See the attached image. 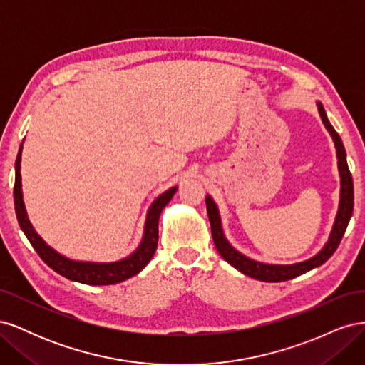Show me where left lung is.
I'll list each match as a JSON object with an SVG mask.
<instances>
[{
	"mask_svg": "<svg viewBox=\"0 0 365 365\" xmlns=\"http://www.w3.org/2000/svg\"><path fill=\"white\" fill-rule=\"evenodd\" d=\"M318 111L319 115H322L323 123L326 129L330 132V135L334 138L335 148H336V157H338V169L341 175V201H339V208H338V215L334 224V230L330 233L329 242L326 247L319 251L317 256L312 259L304 260L302 263H295V264H267V263H260V262H254L248 257H245L244 254H240L236 251L233 247H231L227 239L224 237L222 233V227H220V217L217 207L213 202V200L210 196L205 197V204H207V213L210 219V225H212V236L213 242L216 245L217 252L222 256L230 264H233L236 269H239L242 274L250 275L252 279H257L262 282H286L298 277L307 271H311L319 264H323L326 260L330 259V256L336 251L339 242L346 233V228L349 225V220L353 213V181H351V173L349 170L347 160H346V149L342 146V141L338 135V132L334 129V126L329 123L326 111L322 103H318Z\"/></svg>",
	"mask_w": 365,
	"mask_h": 365,
	"instance_id": "obj_1",
	"label": "left lung"
}]
</instances>
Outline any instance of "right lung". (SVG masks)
Listing matches in <instances>:
<instances>
[{
	"mask_svg": "<svg viewBox=\"0 0 365 365\" xmlns=\"http://www.w3.org/2000/svg\"><path fill=\"white\" fill-rule=\"evenodd\" d=\"M23 146V145H21ZM21 148L15 163V187H14V197H15V212L19 227L23 228L24 235L30 240L31 247L39 254V257L46 262L48 267L63 275L70 280L85 283V284H114L120 283L126 279H130L132 275L138 274L146 267L152 259L153 252L158 245V219L163 212V208L168 205L172 200L176 187H172L168 192H164L158 196L149 208L146 227H145V237H143L140 247L134 254L129 257L114 262V263H88V262H74L67 257L61 256L53 248L46 245L33 230L30 220L27 219L26 207L23 201V192H21Z\"/></svg>",
	"mask_w": 365,
	"mask_h": 365,
	"instance_id": "1",
	"label": "right lung"
}]
</instances>
